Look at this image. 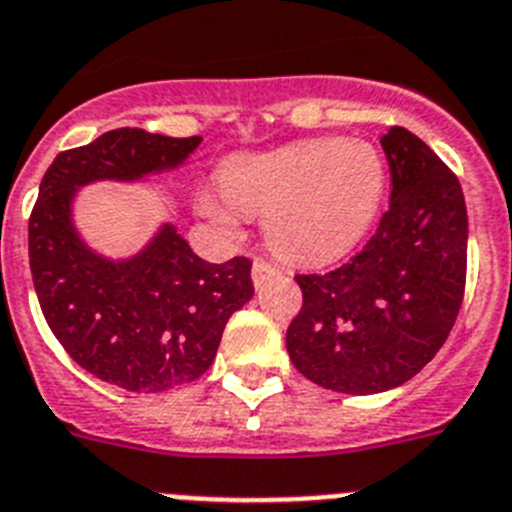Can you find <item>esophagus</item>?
<instances>
[{"label": "esophagus", "mask_w": 512, "mask_h": 512, "mask_svg": "<svg viewBox=\"0 0 512 512\" xmlns=\"http://www.w3.org/2000/svg\"><path fill=\"white\" fill-rule=\"evenodd\" d=\"M278 273H281V270H278V265H273V262H268V260H262V257H257L255 265H252V281H255V286L268 283L270 278H275Z\"/></svg>", "instance_id": "1"}]
</instances>
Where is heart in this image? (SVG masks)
Here are the masks:
<instances>
[{"instance_id":"heart-1","label":"heart","mask_w":512,"mask_h":512,"mask_svg":"<svg viewBox=\"0 0 512 512\" xmlns=\"http://www.w3.org/2000/svg\"><path fill=\"white\" fill-rule=\"evenodd\" d=\"M221 195H201V211L224 229L260 216L270 250L286 260L342 255L376 219L386 188L384 159L355 139H306L221 167Z\"/></svg>"}]
</instances>
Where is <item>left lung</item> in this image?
Segmentation results:
<instances>
[{"label":"left lung","instance_id":"left-lung-1","mask_svg":"<svg viewBox=\"0 0 512 512\" xmlns=\"http://www.w3.org/2000/svg\"><path fill=\"white\" fill-rule=\"evenodd\" d=\"M391 201L358 255L296 275L304 304L286 332L293 366L342 394L410 381L443 348L466 286V203L441 157L415 133L381 139Z\"/></svg>","mask_w":512,"mask_h":512}]
</instances>
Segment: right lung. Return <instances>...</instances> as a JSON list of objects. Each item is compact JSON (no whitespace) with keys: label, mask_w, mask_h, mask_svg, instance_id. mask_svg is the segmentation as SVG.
<instances>
[{"label":"right lung","mask_w":512,"mask_h":512,"mask_svg":"<svg viewBox=\"0 0 512 512\" xmlns=\"http://www.w3.org/2000/svg\"><path fill=\"white\" fill-rule=\"evenodd\" d=\"M201 136L115 128L61 151L41 180L28 224L33 286L66 353L97 379L139 394L190 384L216 358L229 317L252 299L247 257L201 260L172 224L139 255L108 260L82 242L71 203L82 185L175 170Z\"/></svg>","instance_id":"obj_1"}]
</instances>
